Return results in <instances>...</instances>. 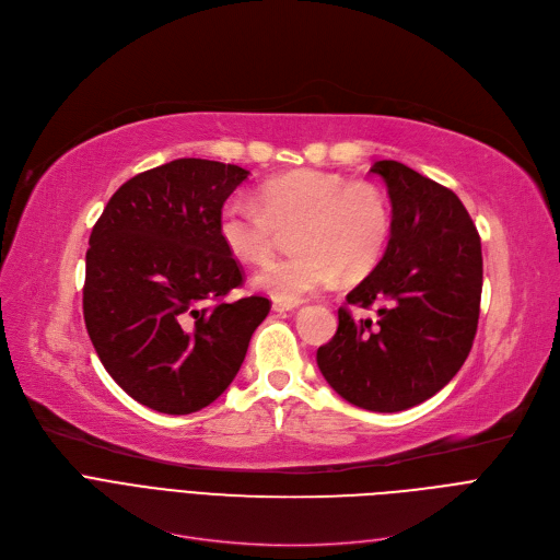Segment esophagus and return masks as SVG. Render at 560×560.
Returning a JSON list of instances; mask_svg holds the SVG:
<instances>
[{
    "mask_svg": "<svg viewBox=\"0 0 560 560\" xmlns=\"http://www.w3.org/2000/svg\"><path fill=\"white\" fill-rule=\"evenodd\" d=\"M295 307H299V305H291V303H273V312H278V314H284V312H293Z\"/></svg>",
    "mask_w": 560,
    "mask_h": 560,
    "instance_id": "obj_1",
    "label": "esophagus"
}]
</instances>
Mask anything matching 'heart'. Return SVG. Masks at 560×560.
Returning a JSON list of instances; mask_svg holds the SVG:
<instances>
[{"mask_svg": "<svg viewBox=\"0 0 560 560\" xmlns=\"http://www.w3.org/2000/svg\"><path fill=\"white\" fill-rule=\"evenodd\" d=\"M289 257L271 259L253 276V289L278 303H301L341 278L369 276L388 246L390 210L371 185L318 170L273 176L257 189V203L230 199L217 230L225 250L242 261L265 259L278 228H293Z\"/></svg>", "mask_w": 560, "mask_h": 560, "instance_id": "1", "label": "heart"}]
</instances>
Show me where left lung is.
I'll use <instances>...</instances> for the list:
<instances>
[{
	"label": "left lung",
	"mask_w": 560,
	"mask_h": 560,
	"mask_svg": "<svg viewBox=\"0 0 560 560\" xmlns=\"http://www.w3.org/2000/svg\"><path fill=\"white\" fill-rule=\"evenodd\" d=\"M390 199V237L380 265L348 305H380L377 318L339 310L316 364L354 407L393 413L430 400L472 348L481 301V242L458 196L396 160L371 167Z\"/></svg>",
	"instance_id": "1"
}]
</instances>
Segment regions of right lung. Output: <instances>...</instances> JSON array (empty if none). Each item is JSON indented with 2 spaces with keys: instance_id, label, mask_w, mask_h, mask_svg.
<instances>
[{
  "instance_id": "obj_1",
  "label": "right lung",
  "mask_w": 560,
  "mask_h": 560,
  "mask_svg": "<svg viewBox=\"0 0 560 560\" xmlns=\"http://www.w3.org/2000/svg\"><path fill=\"white\" fill-rule=\"evenodd\" d=\"M248 174L214 160H172L126 180L92 228L88 335L110 377L153 411L185 416L212 405L271 310L261 295L223 301L242 271L217 219Z\"/></svg>"
}]
</instances>
